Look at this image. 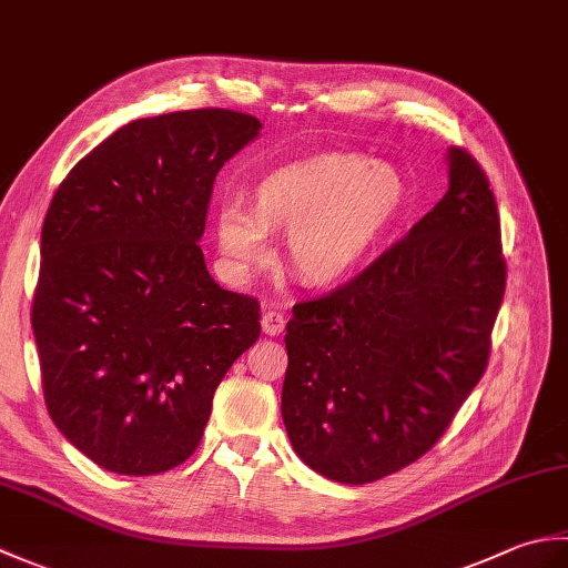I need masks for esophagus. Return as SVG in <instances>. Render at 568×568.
<instances>
[{
	"mask_svg": "<svg viewBox=\"0 0 568 568\" xmlns=\"http://www.w3.org/2000/svg\"><path fill=\"white\" fill-rule=\"evenodd\" d=\"M261 327L268 336L281 334L285 329V315H283V312H277V310H265L263 317H261Z\"/></svg>",
	"mask_w": 568,
	"mask_h": 568,
	"instance_id": "1",
	"label": "esophagus"
}]
</instances>
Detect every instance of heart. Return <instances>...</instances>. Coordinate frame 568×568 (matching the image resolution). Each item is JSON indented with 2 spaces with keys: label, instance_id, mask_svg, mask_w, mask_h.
Masks as SVG:
<instances>
[{
  "label": "heart",
  "instance_id": "heart-1",
  "mask_svg": "<svg viewBox=\"0 0 568 568\" xmlns=\"http://www.w3.org/2000/svg\"><path fill=\"white\" fill-rule=\"evenodd\" d=\"M397 202L400 183L390 168L324 153L265 175L253 210L241 200L222 202L214 214L216 244L229 271L248 277L273 261L268 234H285L295 273L329 285L364 258Z\"/></svg>",
  "mask_w": 568,
  "mask_h": 568
}]
</instances>
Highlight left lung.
Listing matches in <instances>:
<instances>
[{
  "mask_svg": "<svg viewBox=\"0 0 568 568\" xmlns=\"http://www.w3.org/2000/svg\"><path fill=\"white\" fill-rule=\"evenodd\" d=\"M446 159L449 190L434 210L287 322V437L336 484H371L425 456L488 366L508 275L498 204L474 155Z\"/></svg>",
  "mask_w": 568,
  "mask_h": 568,
  "instance_id": "left-lung-1",
  "label": "left lung"
}]
</instances>
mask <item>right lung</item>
Here are the masks:
<instances>
[{
  "instance_id": "right-lung-1",
  "label": "right lung",
  "mask_w": 568,
  "mask_h": 568,
  "mask_svg": "<svg viewBox=\"0 0 568 568\" xmlns=\"http://www.w3.org/2000/svg\"><path fill=\"white\" fill-rule=\"evenodd\" d=\"M258 131L232 110L136 119L72 168L45 212L31 310L45 407L112 474L190 458L216 385L258 339V300L216 285L197 244L216 173Z\"/></svg>"
}]
</instances>
